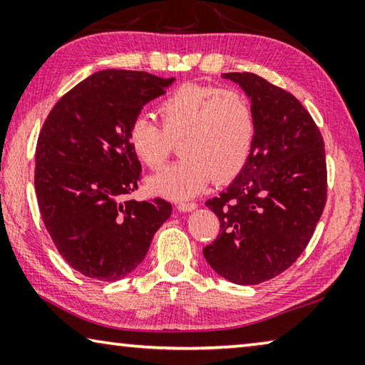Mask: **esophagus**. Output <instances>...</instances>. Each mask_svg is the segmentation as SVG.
Returning a JSON list of instances; mask_svg holds the SVG:
<instances>
[{
	"label": "esophagus",
	"instance_id": "34e87169",
	"mask_svg": "<svg viewBox=\"0 0 365 365\" xmlns=\"http://www.w3.org/2000/svg\"><path fill=\"white\" fill-rule=\"evenodd\" d=\"M177 209L180 212H190V211H195L196 205H195V202H178Z\"/></svg>",
	"mask_w": 365,
	"mask_h": 365
}]
</instances>
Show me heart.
Returning a JSON list of instances; mask_svg holds the SVG:
<instances>
[{
  "label": "heart",
  "mask_w": 365,
  "mask_h": 365,
  "mask_svg": "<svg viewBox=\"0 0 365 365\" xmlns=\"http://www.w3.org/2000/svg\"><path fill=\"white\" fill-rule=\"evenodd\" d=\"M163 130L156 122L138 115L128 127L127 140L141 164L159 170L178 140L183 156L148 180L153 193L187 200L212 180L237 177L250 159L256 137L251 104L237 90L206 85H183L159 104Z\"/></svg>",
  "instance_id": "obj_1"
}]
</instances>
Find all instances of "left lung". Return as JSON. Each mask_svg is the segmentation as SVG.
Listing matches in <instances>:
<instances>
[{
  "instance_id": "obj_1",
  "label": "left lung",
  "mask_w": 365,
  "mask_h": 365,
  "mask_svg": "<svg viewBox=\"0 0 365 365\" xmlns=\"http://www.w3.org/2000/svg\"><path fill=\"white\" fill-rule=\"evenodd\" d=\"M222 77L251 100L256 137L242 172L206 201L220 233L202 255L228 282L257 285L287 270L316 230L327 201L324 138L292 93L251 72Z\"/></svg>"
}]
</instances>
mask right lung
<instances>
[{
	"label": "right lung",
	"instance_id": "add662e5",
	"mask_svg": "<svg viewBox=\"0 0 365 365\" xmlns=\"http://www.w3.org/2000/svg\"><path fill=\"white\" fill-rule=\"evenodd\" d=\"M175 78L106 69L54 104L38 135L35 191L59 255L103 282L127 277L143 261L170 202L127 200L141 164L128 146L132 120Z\"/></svg>",
	"mask_w": 365,
	"mask_h": 365
}]
</instances>
